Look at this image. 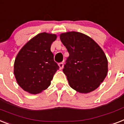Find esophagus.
I'll list each match as a JSON object with an SVG mask.
<instances>
[{
	"label": "esophagus",
	"instance_id": "obj_1",
	"mask_svg": "<svg viewBox=\"0 0 124 124\" xmlns=\"http://www.w3.org/2000/svg\"><path fill=\"white\" fill-rule=\"evenodd\" d=\"M59 69H62V68H63V67H64V64H63L62 62H61V63H59Z\"/></svg>",
	"mask_w": 124,
	"mask_h": 124
}]
</instances>
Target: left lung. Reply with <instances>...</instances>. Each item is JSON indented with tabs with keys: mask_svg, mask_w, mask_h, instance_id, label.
Wrapping results in <instances>:
<instances>
[{
	"mask_svg": "<svg viewBox=\"0 0 124 124\" xmlns=\"http://www.w3.org/2000/svg\"><path fill=\"white\" fill-rule=\"evenodd\" d=\"M60 39L69 53L63 72L71 88L86 93L97 88L108 74V60L102 48L85 34L67 32Z\"/></svg>",
	"mask_w": 124,
	"mask_h": 124,
	"instance_id": "obj_1",
	"label": "left lung"
}]
</instances>
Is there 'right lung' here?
<instances>
[{
	"mask_svg": "<svg viewBox=\"0 0 124 124\" xmlns=\"http://www.w3.org/2000/svg\"><path fill=\"white\" fill-rule=\"evenodd\" d=\"M56 39V34L40 33L20 50L15 59L14 74L18 84L23 90L37 94L50 85L59 68L50 50Z\"/></svg>",
	"mask_w": 124,
	"mask_h": 124,
	"instance_id": "right-lung-1",
	"label": "right lung"
}]
</instances>
